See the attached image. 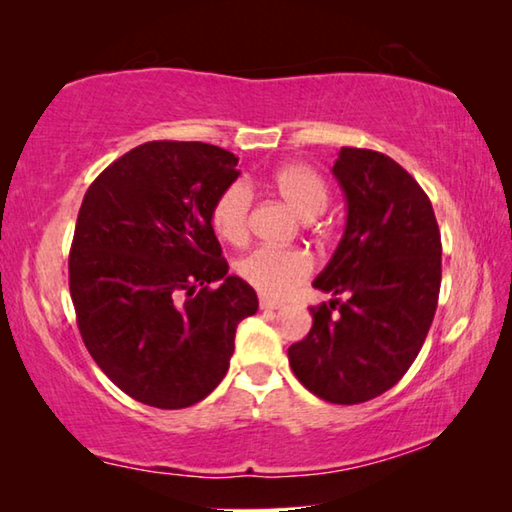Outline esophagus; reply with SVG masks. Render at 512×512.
<instances>
[{"instance_id":"obj_1","label":"esophagus","mask_w":512,"mask_h":512,"mask_svg":"<svg viewBox=\"0 0 512 512\" xmlns=\"http://www.w3.org/2000/svg\"><path fill=\"white\" fill-rule=\"evenodd\" d=\"M259 307H262L264 311H273V309H280L282 302L271 300V298H259Z\"/></svg>"}]
</instances>
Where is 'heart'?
<instances>
[{
  "mask_svg": "<svg viewBox=\"0 0 512 512\" xmlns=\"http://www.w3.org/2000/svg\"><path fill=\"white\" fill-rule=\"evenodd\" d=\"M271 189L296 212L302 221L316 219L325 212L329 192L325 180L314 169L289 164L273 173ZM253 189L246 180H232L221 189L212 205V223L219 235L232 244H241L248 235ZM311 257L300 248H255L237 262V273L262 296L282 298L311 273Z\"/></svg>",
  "mask_w": 512,
  "mask_h": 512,
  "instance_id": "heart-1",
  "label": "heart"
}]
</instances>
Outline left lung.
I'll return each mask as SVG.
<instances>
[{
  "label": "left lung",
  "instance_id": "8db88e82",
  "mask_svg": "<svg viewBox=\"0 0 512 512\" xmlns=\"http://www.w3.org/2000/svg\"><path fill=\"white\" fill-rule=\"evenodd\" d=\"M332 173L348 203L343 239L314 287L305 339L289 348L293 375L332 404L386 393L418 357L440 293V230L429 196L384 153L343 146Z\"/></svg>",
  "mask_w": 512,
  "mask_h": 512
}]
</instances>
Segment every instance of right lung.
Returning <instances> with one entry per match:
<instances>
[{
	"label": "right lung",
	"instance_id": "obj_1",
	"mask_svg": "<svg viewBox=\"0 0 512 512\" xmlns=\"http://www.w3.org/2000/svg\"><path fill=\"white\" fill-rule=\"evenodd\" d=\"M235 153L146 142L90 185L69 250L83 343L108 379L155 409H185L221 384L257 293L228 275L212 205L239 178Z\"/></svg>",
	"mask_w": 512,
	"mask_h": 512
}]
</instances>
